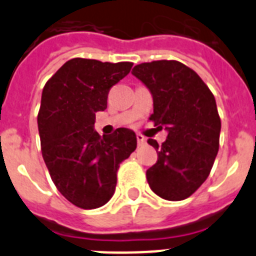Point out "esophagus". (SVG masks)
<instances>
[{
    "mask_svg": "<svg viewBox=\"0 0 256 256\" xmlns=\"http://www.w3.org/2000/svg\"><path fill=\"white\" fill-rule=\"evenodd\" d=\"M137 142H138V146H142L146 144V138L142 134H137Z\"/></svg>",
    "mask_w": 256,
    "mask_h": 256,
    "instance_id": "34e87169",
    "label": "esophagus"
}]
</instances>
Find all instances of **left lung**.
<instances>
[{
  "instance_id": "8db88e82",
  "label": "left lung",
  "mask_w": 256,
  "mask_h": 256,
  "mask_svg": "<svg viewBox=\"0 0 256 256\" xmlns=\"http://www.w3.org/2000/svg\"><path fill=\"white\" fill-rule=\"evenodd\" d=\"M132 74L152 96L150 120L168 132L160 146L148 140L159 156L146 172L148 186L165 200H184L205 182L218 154L216 98L202 79L180 61L144 62Z\"/></svg>"
}]
</instances>
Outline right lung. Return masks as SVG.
<instances>
[{"mask_svg":"<svg viewBox=\"0 0 256 256\" xmlns=\"http://www.w3.org/2000/svg\"><path fill=\"white\" fill-rule=\"evenodd\" d=\"M132 62L72 58L44 86L38 112L42 156L52 182L66 200L96 209L112 198L116 172L137 148L132 130L101 137L96 112L108 108V94L130 72Z\"/></svg>","mask_w":256,"mask_h":256,"instance_id":"right-lung-1","label":"right lung"}]
</instances>
